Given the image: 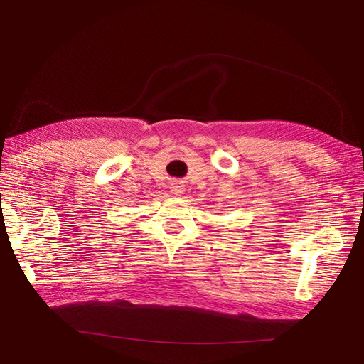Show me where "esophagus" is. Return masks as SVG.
Wrapping results in <instances>:
<instances>
[{"label": "esophagus", "mask_w": 364, "mask_h": 364, "mask_svg": "<svg viewBox=\"0 0 364 364\" xmlns=\"http://www.w3.org/2000/svg\"><path fill=\"white\" fill-rule=\"evenodd\" d=\"M171 191H173L174 194H182V193L185 191V188H183V185H182L181 182H174V183L171 185Z\"/></svg>", "instance_id": "esophagus-1"}]
</instances>
